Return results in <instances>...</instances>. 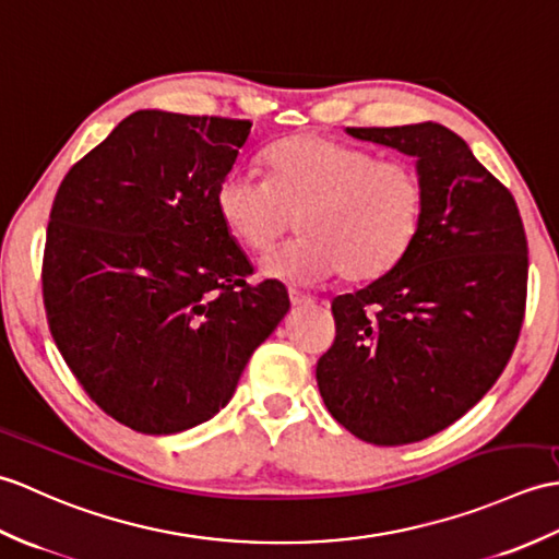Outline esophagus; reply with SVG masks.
<instances>
[{
    "label": "esophagus",
    "mask_w": 559,
    "mask_h": 559,
    "mask_svg": "<svg viewBox=\"0 0 559 559\" xmlns=\"http://www.w3.org/2000/svg\"><path fill=\"white\" fill-rule=\"evenodd\" d=\"M289 301H292V306H296V308H301V306H311L313 304V299L308 294H301V292H296V289H289Z\"/></svg>",
    "instance_id": "34e87169"
}]
</instances>
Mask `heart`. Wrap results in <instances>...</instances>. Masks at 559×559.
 I'll return each mask as SVG.
<instances>
[{
    "instance_id": "heart-1",
    "label": "heart",
    "mask_w": 559,
    "mask_h": 559,
    "mask_svg": "<svg viewBox=\"0 0 559 559\" xmlns=\"http://www.w3.org/2000/svg\"><path fill=\"white\" fill-rule=\"evenodd\" d=\"M267 179L231 169L217 183L219 219L255 255L294 227L304 237L272 253L263 272L292 284H316L340 272L373 282L402 263L420 231L426 189L402 159L299 133L265 153Z\"/></svg>"
}]
</instances>
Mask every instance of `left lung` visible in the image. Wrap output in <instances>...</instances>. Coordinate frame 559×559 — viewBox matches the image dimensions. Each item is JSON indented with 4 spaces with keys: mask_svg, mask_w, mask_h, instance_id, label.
<instances>
[{
    "mask_svg": "<svg viewBox=\"0 0 559 559\" xmlns=\"http://www.w3.org/2000/svg\"><path fill=\"white\" fill-rule=\"evenodd\" d=\"M416 157L426 207L400 265L332 301L320 396L358 440L396 448L452 426L483 400L516 346L528 246L514 195L442 123L346 129Z\"/></svg>",
    "mask_w": 559,
    "mask_h": 559,
    "instance_id": "1",
    "label": "left lung"
}]
</instances>
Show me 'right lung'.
<instances>
[{
  "instance_id": "right-lung-1",
  "label": "right lung",
  "mask_w": 559,
  "mask_h": 559,
  "mask_svg": "<svg viewBox=\"0 0 559 559\" xmlns=\"http://www.w3.org/2000/svg\"><path fill=\"white\" fill-rule=\"evenodd\" d=\"M251 121L141 109L69 169L49 213L43 299L85 394L145 436L231 400L248 358L289 311L253 267L215 193Z\"/></svg>"
}]
</instances>
